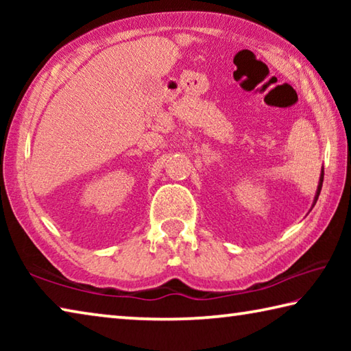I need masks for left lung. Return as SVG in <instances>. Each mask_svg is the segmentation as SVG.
Returning a JSON list of instances; mask_svg holds the SVG:
<instances>
[{"instance_id": "left-lung-1", "label": "left lung", "mask_w": 351, "mask_h": 351, "mask_svg": "<svg viewBox=\"0 0 351 351\" xmlns=\"http://www.w3.org/2000/svg\"><path fill=\"white\" fill-rule=\"evenodd\" d=\"M322 182H324V170H322V173H320V180H319V186H317V193H316V198H314V204H316V201H317V198H319L320 189H322Z\"/></svg>"}]
</instances>
